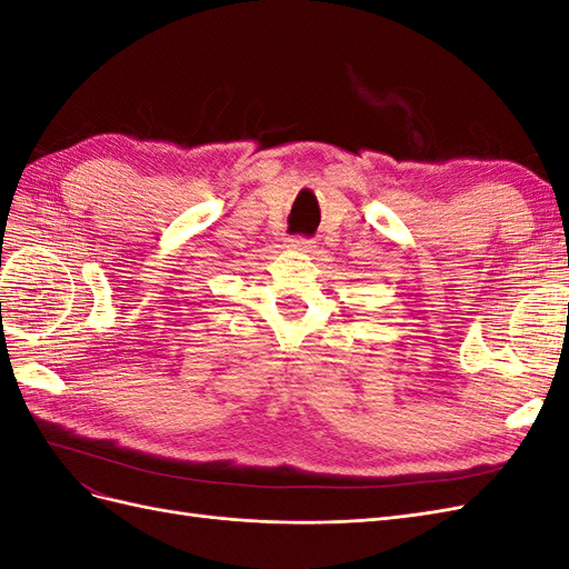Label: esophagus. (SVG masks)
<instances>
[{
  "instance_id": "1",
  "label": "esophagus",
  "mask_w": 569,
  "mask_h": 569,
  "mask_svg": "<svg viewBox=\"0 0 569 569\" xmlns=\"http://www.w3.org/2000/svg\"><path fill=\"white\" fill-rule=\"evenodd\" d=\"M291 249L295 251H299V253H313V242H308V239H301V237H297V239H291V244H289Z\"/></svg>"
}]
</instances>
